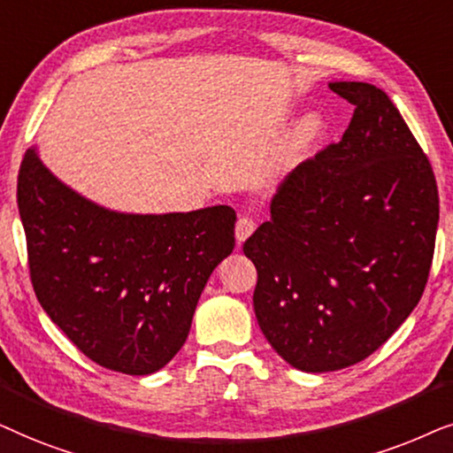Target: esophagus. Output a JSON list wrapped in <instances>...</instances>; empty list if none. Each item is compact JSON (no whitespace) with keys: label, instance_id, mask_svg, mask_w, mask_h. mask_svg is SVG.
Returning a JSON list of instances; mask_svg holds the SVG:
<instances>
[{"label":"esophagus","instance_id":"1","mask_svg":"<svg viewBox=\"0 0 453 453\" xmlns=\"http://www.w3.org/2000/svg\"><path fill=\"white\" fill-rule=\"evenodd\" d=\"M257 227V221L252 219V217H240L238 223H236V240L238 244H242L246 238L250 236L252 232H255Z\"/></svg>","mask_w":453,"mask_h":453}]
</instances>
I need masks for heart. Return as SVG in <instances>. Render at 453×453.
I'll use <instances>...</instances> for the list:
<instances>
[{
  "mask_svg": "<svg viewBox=\"0 0 453 453\" xmlns=\"http://www.w3.org/2000/svg\"><path fill=\"white\" fill-rule=\"evenodd\" d=\"M319 132H321V119H319L315 113H306V116L300 118L288 136V155H303L304 150L315 142Z\"/></svg>",
  "mask_w": 453,
  "mask_h": 453,
  "instance_id": "1",
  "label": "heart"
}]
</instances>
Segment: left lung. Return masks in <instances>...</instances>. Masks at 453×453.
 <instances>
[{
  "mask_svg": "<svg viewBox=\"0 0 453 453\" xmlns=\"http://www.w3.org/2000/svg\"><path fill=\"white\" fill-rule=\"evenodd\" d=\"M329 88L354 105L348 130L283 178L244 242L258 327L304 372L346 369L394 335L425 292L439 221L431 164L389 96Z\"/></svg>",
  "mask_w": 453,
  "mask_h": 453,
  "instance_id": "1",
  "label": "left lung"
}]
</instances>
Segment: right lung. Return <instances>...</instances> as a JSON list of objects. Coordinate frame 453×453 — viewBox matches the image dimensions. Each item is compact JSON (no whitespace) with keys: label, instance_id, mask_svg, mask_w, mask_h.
<instances>
[{"label":"right lung","instance_id":"1","mask_svg":"<svg viewBox=\"0 0 453 453\" xmlns=\"http://www.w3.org/2000/svg\"><path fill=\"white\" fill-rule=\"evenodd\" d=\"M35 294L84 357L150 375L188 337L211 273L234 250L236 211L119 213L53 176L37 149L18 173Z\"/></svg>","mask_w":453,"mask_h":453}]
</instances>
